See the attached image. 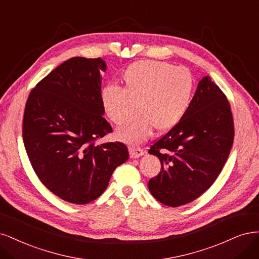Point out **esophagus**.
I'll return each mask as SVG.
<instances>
[{"label": "esophagus", "mask_w": 259, "mask_h": 259, "mask_svg": "<svg viewBox=\"0 0 259 259\" xmlns=\"http://www.w3.org/2000/svg\"><path fill=\"white\" fill-rule=\"evenodd\" d=\"M129 153H130V157L131 158H138L140 156H142L144 154L143 149H141L140 147H130L129 148Z\"/></svg>", "instance_id": "obj_1"}]
</instances>
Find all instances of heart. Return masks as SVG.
<instances>
[{
  "label": "heart",
  "mask_w": 259,
  "mask_h": 259,
  "mask_svg": "<svg viewBox=\"0 0 259 259\" xmlns=\"http://www.w3.org/2000/svg\"><path fill=\"white\" fill-rule=\"evenodd\" d=\"M121 88L115 85L102 90V104L112 122L123 124L116 133L121 141L139 144L152 135L173 129L184 117L194 96L195 80L186 68L155 60L133 62L123 70Z\"/></svg>",
  "instance_id": "b5f03b06"
}]
</instances>
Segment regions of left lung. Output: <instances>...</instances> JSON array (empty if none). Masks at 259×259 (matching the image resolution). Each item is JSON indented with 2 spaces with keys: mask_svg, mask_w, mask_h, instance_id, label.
Wrapping results in <instances>:
<instances>
[{
  "mask_svg": "<svg viewBox=\"0 0 259 259\" xmlns=\"http://www.w3.org/2000/svg\"><path fill=\"white\" fill-rule=\"evenodd\" d=\"M233 136L228 99L205 76L199 81L183 119L149 147L148 153L161 162L160 172L148 181L152 195L172 207L199 198L219 178Z\"/></svg>",
  "mask_w": 259,
  "mask_h": 259,
  "instance_id": "obj_1",
  "label": "left lung"
}]
</instances>
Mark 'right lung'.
<instances>
[{"label": "right lung", "instance_id": "right-lung-1", "mask_svg": "<svg viewBox=\"0 0 259 259\" xmlns=\"http://www.w3.org/2000/svg\"><path fill=\"white\" fill-rule=\"evenodd\" d=\"M100 58L74 57L31 90L22 137L33 170L64 201L87 204L101 196L114 170L128 160L121 142L97 144L112 133L103 117Z\"/></svg>", "mask_w": 259, "mask_h": 259}]
</instances>
